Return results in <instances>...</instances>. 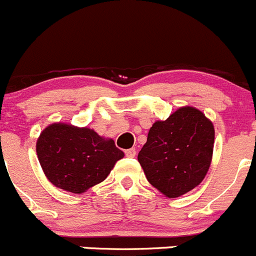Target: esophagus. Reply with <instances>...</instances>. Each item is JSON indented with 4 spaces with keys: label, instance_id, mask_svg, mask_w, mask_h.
<instances>
[{
    "label": "esophagus",
    "instance_id": "1",
    "mask_svg": "<svg viewBox=\"0 0 256 256\" xmlns=\"http://www.w3.org/2000/svg\"><path fill=\"white\" fill-rule=\"evenodd\" d=\"M124 152H126V156L134 158V156H136V148H130V149L126 150Z\"/></svg>",
    "mask_w": 256,
    "mask_h": 256
}]
</instances>
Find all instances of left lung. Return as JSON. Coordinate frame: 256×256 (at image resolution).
Wrapping results in <instances>:
<instances>
[{
  "instance_id": "left-lung-1",
  "label": "left lung",
  "mask_w": 256,
  "mask_h": 256,
  "mask_svg": "<svg viewBox=\"0 0 256 256\" xmlns=\"http://www.w3.org/2000/svg\"><path fill=\"white\" fill-rule=\"evenodd\" d=\"M214 143L212 122L194 107H181L158 120L138 154L150 184L168 198L191 191L210 168Z\"/></svg>"
}]
</instances>
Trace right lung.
Masks as SVG:
<instances>
[{"label": "right lung", "mask_w": 256, "mask_h": 256, "mask_svg": "<svg viewBox=\"0 0 256 256\" xmlns=\"http://www.w3.org/2000/svg\"><path fill=\"white\" fill-rule=\"evenodd\" d=\"M36 155L52 185L82 194L102 182L124 152L92 129L54 123L42 132Z\"/></svg>", "instance_id": "1"}]
</instances>
